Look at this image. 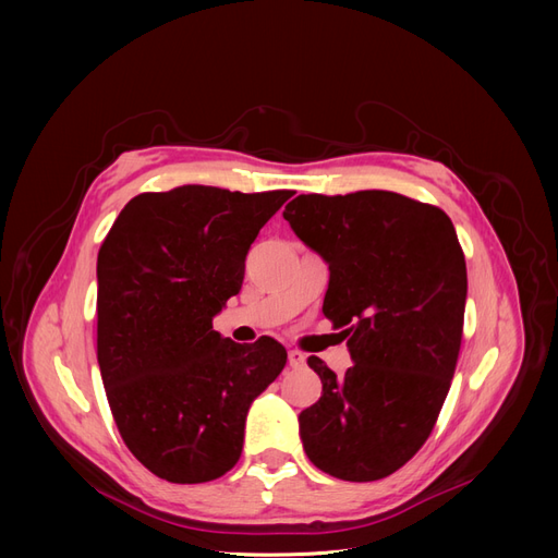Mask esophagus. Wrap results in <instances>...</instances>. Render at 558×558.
I'll use <instances>...</instances> for the list:
<instances>
[{
	"mask_svg": "<svg viewBox=\"0 0 558 558\" xmlns=\"http://www.w3.org/2000/svg\"><path fill=\"white\" fill-rule=\"evenodd\" d=\"M289 366L291 368H301V366H305V355L301 353V350H289Z\"/></svg>",
	"mask_w": 558,
	"mask_h": 558,
	"instance_id": "1",
	"label": "esophagus"
}]
</instances>
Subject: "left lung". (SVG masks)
Returning <instances> with one entry per match:
<instances>
[{
	"label": "left lung",
	"mask_w": 558,
	"mask_h": 558,
	"mask_svg": "<svg viewBox=\"0 0 558 558\" xmlns=\"http://www.w3.org/2000/svg\"><path fill=\"white\" fill-rule=\"evenodd\" d=\"M282 217L328 264L324 314L353 360L337 377L307 357L324 393L299 416L305 454L337 480H383L421 450L450 391L468 294L454 226L385 190L301 194Z\"/></svg>",
	"instance_id": "1"
}]
</instances>
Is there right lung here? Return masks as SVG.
<instances>
[{
  "label": "right lung",
  "mask_w": 558,
  "mask_h": 558,
  "mask_svg": "<svg viewBox=\"0 0 558 558\" xmlns=\"http://www.w3.org/2000/svg\"><path fill=\"white\" fill-rule=\"evenodd\" d=\"M291 192L183 185L131 198L97 257V360L124 444L154 475L203 484L240 461L253 400L287 364L271 337L213 330L259 228Z\"/></svg>",
  "instance_id": "right-lung-1"
}]
</instances>
